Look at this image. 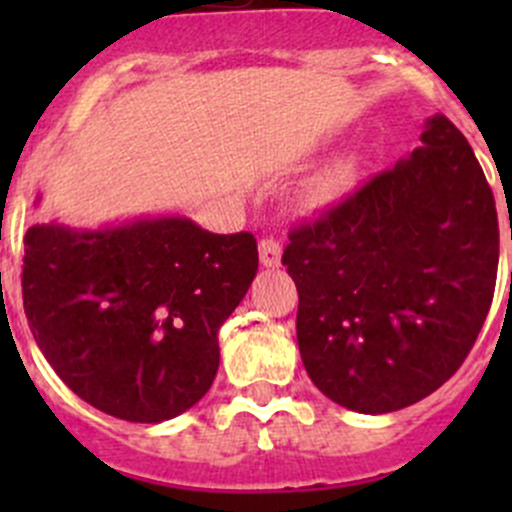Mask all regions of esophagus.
<instances>
[{
  "instance_id": "34e87169",
  "label": "esophagus",
  "mask_w": 512,
  "mask_h": 512,
  "mask_svg": "<svg viewBox=\"0 0 512 512\" xmlns=\"http://www.w3.org/2000/svg\"><path fill=\"white\" fill-rule=\"evenodd\" d=\"M260 265L267 270H275L282 265V245L275 237H265L260 240Z\"/></svg>"
}]
</instances>
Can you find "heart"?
<instances>
[{
  "mask_svg": "<svg viewBox=\"0 0 512 512\" xmlns=\"http://www.w3.org/2000/svg\"><path fill=\"white\" fill-rule=\"evenodd\" d=\"M356 170H359V165L354 158H339L324 170H319L304 188V205L309 210H324L337 203L354 185Z\"/></svg>",
  "mask_w": 512,
  "mask_h": 512,
  "instance_id": "heart-1",
  "label": "heart"
}]
</instances>
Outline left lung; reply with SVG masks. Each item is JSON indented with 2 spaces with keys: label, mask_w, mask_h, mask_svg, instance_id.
Instances as JSON below:
<instances>
[{
  "label": "left lung",
  "mask_w": 512,
  "mask_h": 512,
  "mask_svg": "<svg viewBox=\"0 0 512 512\" xmlns=\"http://www.w3.org/2000/svg\"><path fill=\"white\" fill-rule=\"evenodd\" d=\"M282 265L327 399L376 416L433 394L476 344L498 272L495 200L463 133L428 118L409 156L289 232Z\"/></svg>",
  "instance_id": "8db88e82"
}]
</instances>
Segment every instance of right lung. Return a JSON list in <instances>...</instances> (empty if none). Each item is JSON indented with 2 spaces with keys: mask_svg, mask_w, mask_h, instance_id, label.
<instances>
[{
  "mask_svg": "<svg viewBox=\"0 0 512 512\" xmlns=\"http://www.w3.org/2000/svg\"><path fill=\"white\" fill-rule=\"evenodd\" d=\"M24 252V312L41 354L79 399L131 423L168 421L208 394L218 329L257 275L250 232L215 235L173 213L36 223Z\"/></svg>",
  "mask_w": 512,
  "mask_h": 512,
  "instance_id": "add662e5",
  "label": "right lung"
}]
</instances>
